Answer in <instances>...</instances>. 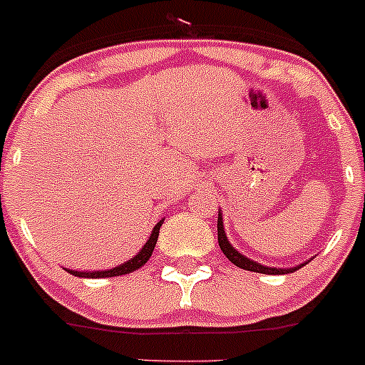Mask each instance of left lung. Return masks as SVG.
<instances>
[{
	"label": "left lung",
	"mask_w": 365,
	"mask_h": 365,
	"mask_svg": "<svg viewBox=\"0 0 365 365\" xmlns=\"http://www.w3.org/2000/svg\"><path fill=\"white\" fill-rule=\"evenodd\" d=\"M217 243H220V248L223 250V254L227 255V259L230 263H234L236 267L243 268V270H250V272H257V274H268V275H281V274H292V272L299 270V267L290 268V270H286V268H272V267H263L259 263H254L248 257L241 255L232 245L229 243L227 236H225L223 230V221H221V214L217 216Z\"/></svg>",
	"instance_id": "obj_1"
}]
</instances>
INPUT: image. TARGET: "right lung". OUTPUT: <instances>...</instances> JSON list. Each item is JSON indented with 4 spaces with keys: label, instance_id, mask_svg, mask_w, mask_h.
I'll return each instance as SVG.
<instances>
[{
    "label": "right lung",
    "instance_id": "right-lung-1",
    "mask_svg": "<svg viewBox=\"0 0 365 365\" xmlns=\"http://www.w3.org/2000/svg\"><path fill=\"white\" fill-rule=\"evenodd\" d=\"M162 221H160V223L156 225L155 229H153L151 236H149L148 243L144 245V248H142V250L138 252V254H136L135 257H133V259H129L128 263L118 264V267L111 268V270H104V272H75V270H68V274H73V275H77V277L97 279V277H115V275L131 274V272L138 270V268L144 267V264L148 263L149 257H151V254H153V250H155V245H156V240H158V230H160V227H162Z\"/></svg>",
    "mask_w": 365,
    "mask_h": 365
}]
</instances>
